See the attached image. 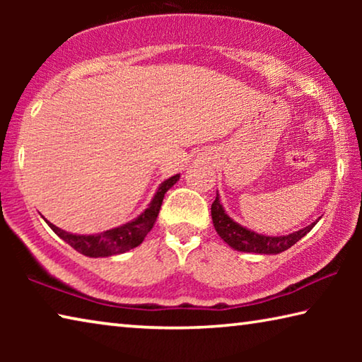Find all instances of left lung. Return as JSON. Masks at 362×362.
Returning a JSON list of instances; mask_svg holds the SVG:
<instances>
[{
  "mask_svg": "<svg viewBox=\"0 0 362 362\" xmlns=\"http://www.w3.org/2000/svg\"><path fill=\"white\" fill-rule=\"evenodd\" d=\"M211 216H212V223L214 228L218 233V236L228 244L230 247L235 250H240V252H254V254H267V255H274L281 254L292 247L297 241L302 240V238L308 233L316 222H313L305 228L293 231L291 235H283V236H267V235H259L254 230H249L241 223H238L233 220L226 211L223 209L222 203H220V196L217 193L216 201H214L211 206Z\"/></svg>",
  "mask_w": 362,
  "mask_h": 362,
  "instance_id": "1",
  "label": "left lung"
}]
</instances>
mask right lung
<instances>
[{
	"label": "right lung",
	"instance_id": "right-lung-1",
	"mask_svg": "<svg viewBox=\"0 0 362 362\" xmlns=\"http://www.w3.org/2000/svg\"><path fill=\"white\" fill-rule=\"evenodd\" d=\"M179 179L180 174H175L161 182V185L158 187L148 207H146L140 216L132 218L131 222L116 226V228L112 230L95 233V235H73V233L59 228V226L51 223L45 217L42 218H45V222L51 226V230L56 233L60 240L70 244V246L78 250L79 254H83L86 257H94V259H97V257L118 255L142 244L145 236L148 235V231L156 222L164 194L168 193L169 188H173Z\"/></svg>",
	"mask_w": 362,
	"mask_h": 362
}]
</instances>
